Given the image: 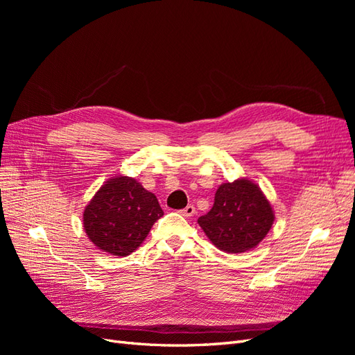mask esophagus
Listing matches in <instances>:
<instances>
[{
	"mask_svg": "<svg viewBox=\"0 0 355 355\" xmlns=\"http://www.w3.org/2000/svg\"><path fill=\"white\" fill-rule=\"evenodd\" d=\"M180 213H182V216H187V218L194 216V214H196V207L191 206V204H189V206H187L185 209H182Z\"/></svg>",
	"mask_w": 355,
	"mask_h": 355,
	"instance_id": "obj_1",
	"label": "esophagus"
}]
</instances>
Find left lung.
<instances>
[{
  "label": "left lung",
  "mask_w": 355,
  "mask_h": 355,
  "mask_svg": "<svg viewBox=\"0 0 355 355\" xmlns=\"http://www.w3.org/2000/svg\"><path fill=\"white\" fill-rule=\"evenodd\" d=\"M274 210L249 179L222 184L209 213L198 223L209 240L227 253H243L259 244L274 223Z\"/></svg>",
  "instance_id": "left-lung-1"
}]
</instances>
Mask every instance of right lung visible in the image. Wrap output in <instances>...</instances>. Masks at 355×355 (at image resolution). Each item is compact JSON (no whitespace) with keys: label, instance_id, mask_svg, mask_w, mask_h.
I'll return each instance as SVG.
<instances>
[{"label":"right lung","instance_id":"add662e5","mask_svg":"<svg viewBox=\"0 0 355 355\" xmlns=\"http://www.w3.org/2000/svg\"><path fill=\"white\" fill-rule=\"evenodd\" d=\"M164 214L157 197L128 176L108 179L83 213L84 230L102 252L127 256Z\"/></svg>","mask_w":355,"mask_h":355}]
</instances>
